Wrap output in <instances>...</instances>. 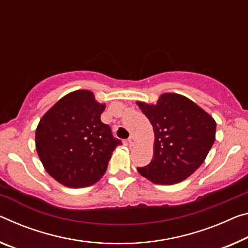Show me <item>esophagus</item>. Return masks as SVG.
Returning <instances> with one entry per match:
<instances>
[{
	"mask_svg": "<svg viewBox=\"0 0 248 248\" xmlns=\"http://www.w3.org/2000/svg\"><path fill=\"white\" fill-rule=\"evenodd\" d=\"M136 142H137V140H136V138L133 136H130L129 137V139H128V144L130 145V147H132V145H135L136 144Z\"/></svg>",
	"mask_w": 248,
	"mask_h": 248,
	"instance_id": "esophagus-1",
	"label": "esophagus"
}]
</instances>
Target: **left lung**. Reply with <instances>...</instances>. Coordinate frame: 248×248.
<instances>
[{
    "label": "left lung",
    "instance_id": "8db88e82",
    "mask_svg": "<svg viewBox=\"0 0 248 248\" xmlns=\"http://www.w3.org/2000/svg\"><path fill=\"white\" fill-rule=\"evenodd\" d=\"M153 127L155 149L139 173L156 184L179 183L204 162L215 141L216 123L193 101L178 93H163L156 105L138 101Z\"/></svg>",
    "mask_w": 248,
    "mask_h": 248
}]
</instances>
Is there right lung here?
<instances>
[{
  "label": "right lung",
  "mask_w": 248,
  "mask_h": 248,
  "mask_svg": "<svg viewBox=\"0 0 248 248\" xmlns=\"http://www.w3.org/2000/svg\"><path fill=\"white\" fill-rule=\"evenodd\" d=\"M105 107L89 90H76L58 100L39 121L36 151L47 173L62 186L96 183L121 144L109 125L101 123Z\"/></svg>",
  "instance_id": "right-lung-1"
}]
</instances>
